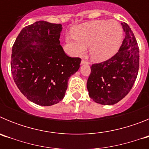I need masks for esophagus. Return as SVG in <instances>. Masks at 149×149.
I'll return each instance as SVG.
<instances>
[{
	"label": "esophagus",
	"instance_id": "1",
	"mask_svg": "<svg viewBox=\"0 0 149 149\" xmlns=\"http://www.w3.org/2000/svg\"><path fill=\"white\" fill-rule=\"evenodd\" d=\"M88 62L86 61V60H81V65H84V64H88Z\"/></svg>",
	"mask_w": 149,
	"mask_h": 149
}]
</instances>
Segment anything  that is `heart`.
Here are the masks:
<instances>
[{"instance_id": "1", "label": "heart", "mask_w": 149, "mask_h": 149, "mask_svg": "<svg viewBox=\"0 0 149 149\" xmlns=\"http://www.w3.org/2000/svg\"><path fill=\"white\" fill-rule=\"evenodd\" d=\"M73 36H67L68 49L74 56H82L89 47L92 60H108L120 48L123 39L120 24L113 21L98 20L83 24L73 30Z\"/></svg>"}]
</instances>
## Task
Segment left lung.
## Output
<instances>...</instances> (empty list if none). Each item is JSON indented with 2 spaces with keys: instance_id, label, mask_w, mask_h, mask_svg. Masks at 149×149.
I'll list each match as a JSON object with an SVG mask.
<instances>
[{
  "instance_id": "obj_1",
  "label": "left lung",
  "mask_w": 149,
  "mask_h": 149,
  "mask_svg": "<svg viewBox=\"0 0 149 149\" xmlns=\"http://www.w3.org/2000/svg\"><path fill=\"white\" fill-rule=\"evenodd\" d=\"M125 37L119 51L111 58L91 66L86 87L95 102L113 105L125 98L134 86L139 65L136 39L127 24L122 23Z\"/></svg>"
}]
</instances>
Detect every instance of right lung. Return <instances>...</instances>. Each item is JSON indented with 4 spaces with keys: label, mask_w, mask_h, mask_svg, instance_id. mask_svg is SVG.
Masks as SVG:
<instances>
[{
    "label": "right lung",
    "mask_w": 149,
    "mask_h": 149,
    "mask_svg": "<svg viewBox=\"0 0 149 149\" xmlns=\"http://www.w3.org/2000/svg\"><path fill=\"white\" fill-rule=\"evenodd\" d=\"M62 24L39 21L24 27L13 46L11 72L21 93L41 106L59 103L81 59L67 56L60 45Z\"/></svg>",
    "instance_id": "obj_1"
}]
</instances>
